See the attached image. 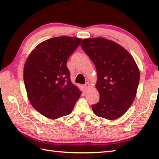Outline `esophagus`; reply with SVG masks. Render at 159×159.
Here are the masks:
<instances>
[{"label":"esophagus","instance_id":"34e87169","mask_svg":"<svg viewBox=\"0 0 159 159\" xmlns=\"http://www.w3.org/2000/svg\"><path fill=\"white\" fill-rule=\"evenodd\" d=\"M84 87H85V88L86 89H87L89 88V87H90V84L89 83H86L85 85H84Z\"/></svg>","mask_w":159,"mask_h":159}]
</instances>
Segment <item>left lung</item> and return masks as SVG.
I'll list each match as a JSON object with an SVG mask.
<instances>
[{
    "label": "left lung",
    "mask_w": 159,
    "mask_h": 159,
    "mask_svg": "<svg viewBox=\"0 0 159 159\" xmlns=\"http://www.w3.org/2000/svg\"><path fill=\"white\" fill-rule=\"evenodd\" d=\"M83 50L97 70L99 102L92 105L97 116L116 120L133 104L139 83V70L133 57L118 43L104 38L83 39Z\"/></svg>",
    "instance_id": "obj_1"
}]
</instances>
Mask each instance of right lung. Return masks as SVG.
Masks as SVG:
<instances>
[{
  "label": "right lung",
  "mask_w": 159,
  "mask_h": 159,
  "mask_svg": "<svg viewBox=\"0 0 159 159\" xmlns=\"http://www.w3.org/2000/svg\"><path fill=\"white\" fill-rule=\"evenodd\" d=\"M81 39L57 37L39 43L30 54L24 67V82L34 109L49 119L72 111L81 94L70 80L67 60Z\"/></svg>",
  "instance_id": "1"
}]
</instances>
